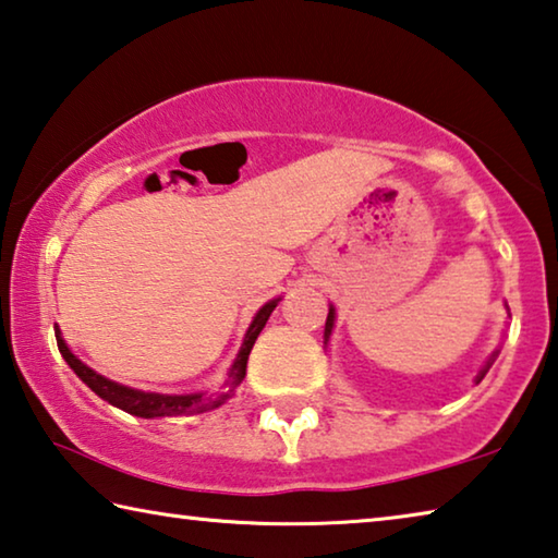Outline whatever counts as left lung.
Masks as SVG:
<instances>
[{
    "label": "left lung",
    "instance_id": "1",
    "mask_svg": "<svg viewBox=\"0 0 558 558\" xmlns=\"http://www.w3.org/2000/svg\"><path fill=\"white\" fill-rule=\"evenodd\" d=\"M333 326H336V308H333V304L328 306V316H326V328H324V343H328V339H331V333H333ZM497 355H499V349L497 351H492L489 355H487V361H485V365H482V368L477 371V376H474V383H480L482 378L487 376V371L492 368V363L497 361Z\"/></svg>",
    "mask_w": 558,
    "mask_h": 558
}]
</instances>
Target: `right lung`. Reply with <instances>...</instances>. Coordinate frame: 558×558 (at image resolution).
<instances>
[{
	"label": "right lung",
	"instance_id": "obj_1",
	"mask_svg": "<svg viewBox=\"0 0 558 558\" xmlns=\"http://www.w3.org/2000/svg\"><path fill=\"white\" fill-rule=\"evenodd\" d=\"M279 301H281V296L267 301V304H264L259 312L254 314L252 324L244 333L240 351H236V359L232 361L230 371H227L225 386L215 392L199 390V392H180V396H172V392H148V390L121 386V383L100 376V373H96L94 368H88L84 361L76 359V355H73L66 345V341H63L59 326H53V328H57V343H59V353L63 355V361H66L69 368L76 373V376L84 380L98 398H104L106 403L121 408V410H125V413H131L135 417H148V420L150 417L197 415V413H207V410H215L222 405L227 398H232V392L246 376V361H250L252 345H254V341H257V336L262 333L264 324L269 322V316L274 308H277Z\"/></svg>",
	"mask_w": 558,
	"mask_h": 558
}]
</instances>
